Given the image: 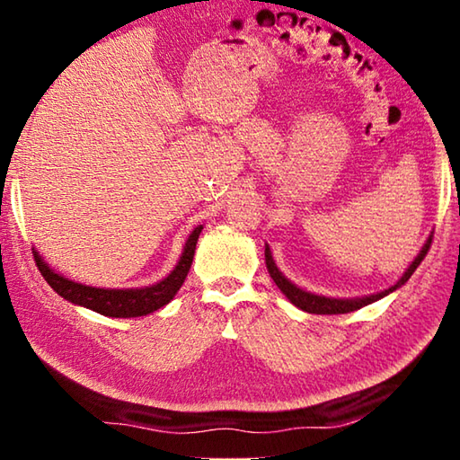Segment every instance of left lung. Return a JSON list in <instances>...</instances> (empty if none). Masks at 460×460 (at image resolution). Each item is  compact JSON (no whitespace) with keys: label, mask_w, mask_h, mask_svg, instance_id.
I'll use <instances>...</instances> for the list:
<instances>
[{"label":"left lung","mask_w":460,"mask_h":460,"mask_svg":"<svg viewBox=\"0 0 460 460\" xmlns=\"http://www.w3.org/2000/svg\"><path fill=\"white\" fill-rule=\"evenodd\" d=\"M430 243H432V237L426 241V245L422 247V252H420L418 258L411 261V266L406 270V274H403L392 288H387V290H384V292H377V294H371V296H363V298H351V300L326 298V296H316V294H310V292L300 290L298 286H294L290 279H286L282 276V271L276 268V263H274V260H271V252H270L268 245H266V268L270 271L271 279H274V282H276V286L286 294V298L290 300L294 306H298V308L306 310V313H313V314H345V313H353V310H357V308L367 306V305H371V302L384 298V296H387L389 292L398 290L400 286L406 284L408 279H410V276L414 274L416 268L426 258L428 249H430Z\"/></svg>","instance_id":"1"}]
</instances>
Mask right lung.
Masks as SVG:
<instances>
[{"instance_id": "right-lung-1", "label": "right lung", "mask_w": 460, "mask_h": 460, "mask_svg": "<svg viewBox=\"0 0 460 460\" xmlns=\"http://www.w3.org/2000/svg\"><path fill=\"white\" fill-rule=\"evenodd\" d=\"M200 231H202V225L190 233V237L184 245L182 258L178 261V266L172 270V274L158 284L147 286V288H136V290H109V288L103 290V288L76 284L73 279L60 276L46 266L36 249L32 253H34L36 268L40 270V274L44 276L46 282H49L52 290L60 294L65 300L73 302V305L87 306L103 316H113V318L146 316L154 313V310L168 305V302L174 298V294L181 290L184 278L192 266L194 249H197Z\"/></svg>"}]
</instances>
